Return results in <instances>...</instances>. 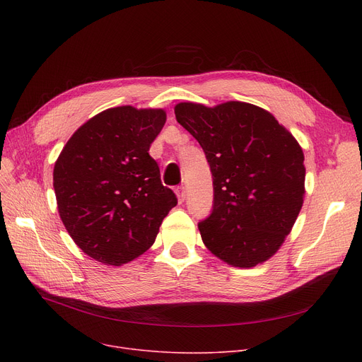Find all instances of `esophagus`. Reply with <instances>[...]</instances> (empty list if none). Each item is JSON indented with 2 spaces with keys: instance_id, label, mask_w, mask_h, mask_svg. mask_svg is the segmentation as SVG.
<instances>
[{
  "instance_id": "34e87169",
  "label": "esophagus",
  "mask_w": 362,
  "mask_h": 362,
  "mask_svg": "<svg viewBox=\"0 0 362 362\" xmlns=\"http://www.w3.org/2000/svg\"><path fill=\"white\" fill-rule=\"evenodd\" d=\"M176 197H177L179 204L185 202V199H186V191H185V186H179V187L176 189Z\"/></svg>"
}]
</instances>
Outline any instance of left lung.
Segmentation results:
<instances>
[{"instance_id": "8db88e82", "label": "left lung", "mask_w": 362, "mask_h": 362, "mask_svg": "<svg viewBox=\"0 0 362 362\" xmlns=\"http://www.w3.org/2000/svg\"><path fill=\"white\" fill-rule=\"evenodd\" d=\"M175 114L202 146L213 173V213L198 224L204 245L232 267L270 259L305 197L300 145L272 112L250 103H179Z\"/></svg>"}]
</instances>
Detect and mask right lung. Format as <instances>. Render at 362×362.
<instances>
[{"mask_svg":"<svg viewBox=\"0 0 362 362\" xmlns=\"http://www.w3.org/2000/svg\"><path fill=\"white\" fill-rule=\"evenodd\" d=\"M165 119L163 108L104 110L73 133L55 161L60 218L95 261L119 267L141 257L177 204L148 152Z\"/></svg>","mask_w":362,"mask_h":362,"instance_id":"right-lung-1","label":"right lung"}]
</instances>
